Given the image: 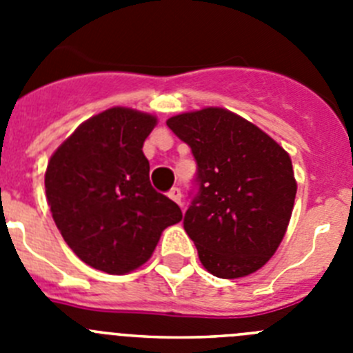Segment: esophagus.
Returning a JSON list of instances; mask_svg holds the SVG:
<instances>
[{"label":"esophagus","instance_id":"obj_1","mask_svg":"<svg viewBox=\"0 0 353 353\" xmlns=\"http://www.w3.org/2000/svg\"><path fill=\"white\" fill-rule=\"evenodd\" d=\"M168 196H170L173 201H176L179 205H182V191H180L179 187H173L170 192H168Z\"/></svg>","mask_w":353,"mask_h":353}]
</instances>
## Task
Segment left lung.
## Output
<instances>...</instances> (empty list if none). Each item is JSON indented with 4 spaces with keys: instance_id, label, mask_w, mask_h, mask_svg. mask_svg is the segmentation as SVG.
Masks as SVG:
<instances>
[{
    "instance_id": "1",
    "label": "left lung",
    "mask_w": 353,
    "mask_h": 353,
    "mask_svg": "<svg viewBox=\"0 0 353 353\" xmlns=\"http://www.w3.org/2000/svg\"><path fill=\"white\" fill-rule=\"evenodd\" d=\"M196 161L183 230L210 274L256 272L281 244L297 183L290 155L251 121L221 108L170 118Z\"/></svg>"
}]
</instances>
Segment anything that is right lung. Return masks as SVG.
I'll list each match as a JSON object with an SVG mask.
<instances>
[{
	"mask_svg": "<svg viewBox=\"0 0 353 353\" xmlns=\"http://www.w3.org/2000/svg\"><path fill=\"white\" fill-rule=\"evenodd\" d=\"M152 114L111 108L77 127L46 171L52 219L90 267L127 274L145 263L182 210L150 183L143 143Z\"/></svg>",
	"mask_w": 353,
	"mask_h": 353,
	"instance_id": "right-lung-1",
	"label": "right lung"
}]
</instances>
